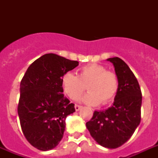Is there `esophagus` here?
I'll return each mask as SVG.
<instances>
[{
  "mask_svg": "<svg viewBox=\"0 0 158 158\" xmlns=\"http://www.w3.org/2000/svg\"><path fill=\"white\" fill-rule=\"evenodd\" d=\"M74 108H75V110H76V111H79V110L82 108V106L79 105H75L74 106Z\"/></svg>",
  "mask_w": 158,
  "mask_h": 158,
  "instance_id": "34e87169",
  "label": "esophagus"
}]
</instances>
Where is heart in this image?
Wrapping results in <instances>:
<instances>
[{"instance_id":"heart-1","label":"heart","mask_w":158,"mask_h":158,"mask_svg":"<svg viewBox=\"0 0 158 158\" xmlns=\"http://www.w3.org/2000/svg\"><path fill=\"white\" fill-rule=\"evenodd\" d=\"M63 91L70 99H75L87 89L89 92L79 101L92 106L112 101L119 89V79L115 72L100 64H89L79 69V74L67 72L62 76Z\"/></svg>"}]
</instances>
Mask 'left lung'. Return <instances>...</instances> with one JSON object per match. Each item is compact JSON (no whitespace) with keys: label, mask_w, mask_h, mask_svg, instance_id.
Listing matches in <instances>:
<instances>
[{"label":"left lung","mask_w":158,"mask_h":158,"mask_svg":"<svg viewBox=\"0 0 158 158\" xmlns=\"http://www.w3.org/2000/svg\"><path fill=\"white\" fill-rule=\"evenodd\" d=\"M107 60L115 67L119 89L113 105L105 110H95L86 127L98 144L116 148L130 139L139 125L142 93L137 79L124 60L119 57Z\"/></svg>","instance_id":"1"}]
</instances>
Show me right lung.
Here are the masks:
<instances>
[{"label": "right lung", "instance_id": "right-lung-1", "mask_svg": "<svg viewBox=\"0 0 158 158\" xmlns=\"http://www.w3.org/2000/svg\"><path fill=\"white\" fill-rule=\"evenodd\" d=\"M78 65L77 60L48 53L33 62L21 80L18 115L22 131L41 151L59 144L67 115L75 111L74 104L62 94L61 79Z\"/></svg>", "mask_w": 158, "mask_h": 158}]
</instances>
